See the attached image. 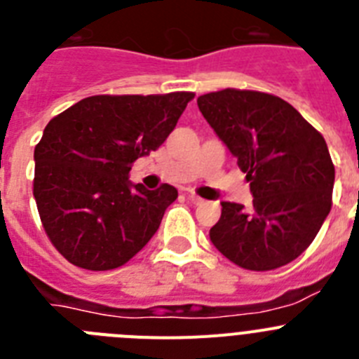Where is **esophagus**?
Returning <instances> with one entry per match:
<instances>
[{
  "instance_id": "esophagus-1",
  "label": "esophagus",
  "mask_w": 359,
  "mask_h": 359,
  "mask_svg": "<svg viewBox=\"0 0 359 359\" xmlns=\"http://www.w3.org/2000/svg\"><path fill=\"white\" fill-rule=\"evenodd\" d=\"M187 198L190 199V203H194V205H203V203H205V199L199 198V196H196V194H189Z\"/></svg>"
}]
</instances>
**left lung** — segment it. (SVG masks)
Wrapping results in <instances>:
<instances>
[{
	"mask_svg": "<svg viewBox=\"0 0 359 359\" xmlns=\"http://www.w3.org/2000/svg\"><path fill=\"white\" fill-rule=\"evenodd\" d=\"M198 107L250 182L253 207L223 201L210 241L233 264L294 261L331 212L334 165L323 136L291 104L261 91L201 95Z\"/></svg>",
	"mask_w": 359,
	"mask_h": 359,
	"instance_id": "left-lung-1",
	"label": "left lung"
}]
</instances>
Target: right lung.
<instances>
[{
	"mask_svg": "<svg viewBox=\"0 0 359 359\" xmlns=\"http://www.w3.org/2000/svg\"><path fill=\"white\" fill-rule=\"evenodd\" d=\"M194 93L97 95L57 115L34 151V198L44 231L79 268L106 271L135 257L177 198L129 182L131 163L156 151Z\"/></svg>",
	"mask_w": 359,
	"mask_h": 359,
	"instance_id": "1",
	"label": "right lung"
}]
</instances>
